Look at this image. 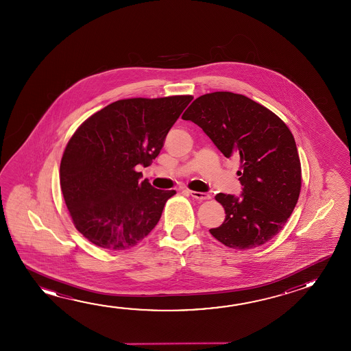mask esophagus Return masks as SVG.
Here are the masks:
<instances>
[{
    "instance_id": "esophagus-1",
    "label": "esophagus",
    "mask_w": 351,
    "mask_h": 351,
    "mask_svg": "<svg viewBox=\"0 0 351 351\" xmlns=\"http://www.w3.org/2000/svg\"><path fill=\"white\" fill-rule=\"evenodd\" d=\"M187 192H189V195H192L195 199H199V201H206V199L210 198V195L204 193V192H195V191H187Z\"/></svg>"
}]
</instances>
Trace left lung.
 Instances as JSON below:
<instances>
[{
	"label": "left lung",
	"instance_id": "1",
	"mask_svg": "<svg viewBox=\"0 0 351 351\" xmlns=\"http://www.w3.org/2000/svg\"><path fill=\"white\" fill-rule=\"evenodd\" d=\"M201 127L224 156H240V195L218 193L225 220L210 229L228 247H258L282 230L299 199L301 165L293 136L276 114L230 92L202 95L182 115Z\"/></svg>",
	"mask_w": 351,
	"mask_h": 351
}]
</instances>
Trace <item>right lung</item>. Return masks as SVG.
Masks as SVG:
<instances>
[{
	"mask_svg": "<svg viewBox=\"0 0 351 351\" xmlns=\"http://www.w3.org/2000/svg\"><path fill=\"white\" fill-rule=\"evenodd\" d=\"M191 95L125 99L82 123L60 165V184L77 230L99 247L136 246L156 228L175 191L158 190L134 167H148Z\"/></svg>",
	"mask_w": 351,
	"mask_h": 351,
	"instance_id": "1",
	"label": "right lung"
}]
</instances>
